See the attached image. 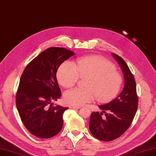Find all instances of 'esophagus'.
Here are the masks:
<instances>
[{"label":"esophagus","mask_w":156,"mask_h":156,"mask_svg":"<svg viewBox=\"0 0 156 156\" xmlns=\"http://www.w3.org/2000/svg\"><path fill=\"white\" fill-rule=\"evenodd\" d=\"M71 108H73V109H79L80 108V106H70Z\"/></svg>","instance_id":"1"}]
</instances>
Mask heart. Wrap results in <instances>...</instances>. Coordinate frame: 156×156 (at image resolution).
<instances>
[{"mask_svg": "<svg viewBox=\"0 0 156 156\" xmlns=\"http://www.w3.org/2000/svg\"><path fill=\"white\" fill-rule=\"evenodd\" d=\"M57 80L65 88H71L79 78H87L84 89L76 88L67 91L64 101L72 106H80L90 102L96 97L99 101H105L115 96L122 84V76L111 62L100 56H82L76 64L66 61L57 71Z\"/></svg>", "mask_w": 156, "mask_h": 156, "instance_id": "obj_1", "label": "heart"}]
</instances>
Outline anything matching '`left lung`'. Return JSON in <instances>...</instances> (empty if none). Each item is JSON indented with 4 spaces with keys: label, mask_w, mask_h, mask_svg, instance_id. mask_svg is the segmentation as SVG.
<instances>
[{
    "label": "left lung",
    "mask_w": 156,
    "mask_h": 156,
    "mask_svg": "<svg viewBox=\"0 0 156 156\" xmlns=\"http://www.w3.org/2000/svg\"><path fill=\"white\" fill-rule=\"evenodd\" d=\"M123 71L125 85L114 100L99 106L101 112L90 115L89 129L92 135L103 141H111L121 136L131 125L138 108V98L134 76L125 61L112 53Z\"/></svg>",
    "instance_id": "1"
}]
</instances>
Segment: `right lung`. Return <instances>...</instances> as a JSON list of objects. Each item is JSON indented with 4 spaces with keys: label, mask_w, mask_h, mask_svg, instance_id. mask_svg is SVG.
<instances>
[{
    "label": "right lung",
    "mask_w": 156,
    "mask_h": 156,
    "mask_svg": "<svg viewBox=\"0 0 156 156\" xmlns=\"http://www.w3.org/2000/svg\"><path fill=\"white\" fill-rule=\"evenodd\" d=\"M73 55L72 51L64 48H50L33 59L21 76L16 107L25 127L37 137H53L63 127V115L68 108L53 106L52 102L61 95L57 69Z\"/></svg>",
    "instance_id": "obj_1"
}]
</instances>
